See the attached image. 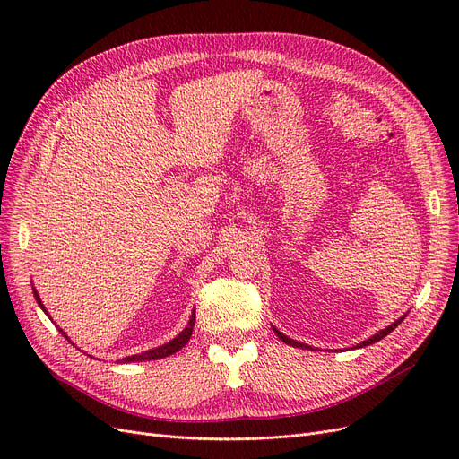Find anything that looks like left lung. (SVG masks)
<instances>
[{"instance_id": "left-lung-1", "label": "left lung", "mask_w": 459, "mask_h": 459, "mask_svg": "<svg viewBox=\"0 0 459 459\" xmlns=\"http://www.w3.org/2000/svg\"><path fill=\"white\" fill-rule=\"evenodd\" d=\"M403 318H405V315L402 316V318H398L394 324H391L389 327H385V329H381V331H377L376 334H372L370 339H367V341H363V342H359L357 346H353V348H365V346H370V344H376L377 341H381V339H385V336H387L391 331H394L402 322H403ZM273 327V325H272ZM273 331L277 333V336L279 339L284 342V344H290V346H294V348H303V350H312L310 346H307V344H303V342H298V341H294V339H288L286 334H282L277 327H273Z\"/></svg>"}]
</instances>
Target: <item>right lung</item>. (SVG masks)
I'll return each mask as SVG.
<instances>
[{"label":"right lung","mask_w":459,"mask_h":459,"mask_svg":"<svg viewBox=\"0 0 459 459\" xmlns=\"http://www.w3.org/2000/svg\"><path fill=\"white\" fill-rule=\"evenodd\" d=\"M33 296H35V299H37V303H39V307L44 310V315L50 318V312L46 310V307L42 305V301H40V296H39V292H37V288L33 286ZM52 320V318H50ZM193 325H195V310L191 312V316H189V322H187V325L182 329V333L180 334H177L173 341H169V342H165V344H161V346H158V348H152V350H149V351H143V353H137V355H128V357H123L120 359V363H141V360H156V359H163V357H169V355H173V353H177L178 350H182L187 342H189V336H191V333H193ZM59 327V325H57ZM63 334H65V339L66 341H70L68 336H66V333L63 331V329H59ZM72 342V341H70Z\"/></svg>","instance_id":"right-lung-1"}]
</instances>
